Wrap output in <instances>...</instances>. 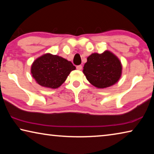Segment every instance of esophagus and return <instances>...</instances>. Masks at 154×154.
Returning a JSON list of instances; mask_svg holds the SVG:
<instances>
[{"mask_svg": "<svg viewBox=\"0 0 154 154\" xmlns=\"http://www.w3.org/2000/svg\"><path fill=\"white\" fill-rule=\"evenodd\" d=\"M76 68H77V70H82V65H78V66H76Z\"/></svg>", "mask_w": 154, "mask_h": 154, "instance_id": "obj_1", "label": "esophagus"}]
</instances>
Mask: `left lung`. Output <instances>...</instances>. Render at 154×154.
Here are the masks:
<instances>
[{
  "label": "left lung",
  "mask_w": 154,
  "mask_h": 154,
  "mask_svg": "<svg viewBox=\"0 0 154 154\" xmlns=\"http://www.w3.org/2000/svg\"><path fill=\"white\" fill-rule=\"evenodd\" d=\"M121 62L109 51L94 53L87 58L83 73L91 84L98 88H105L118 82L122 75Z\"/></svg>",
  "instance_id": "left-lung-1"
}]
</instances>
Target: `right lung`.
<instances>
[{"mask_svg": "<svg viewBox=\"0 0 154 154\" xmlns=\"http://www.w3.org/2000/svg\"><path fill=\"white\" fill-rule=\"evenodd\" d=\"M75 69L71 62L58 56L46 54L34 61L31 73L41 86L56 89Z\"/></svg>", "mask_w": 154, "mask_h": 154, "instance_id": "add662e5", "label": "right lung"}]
</instances>
